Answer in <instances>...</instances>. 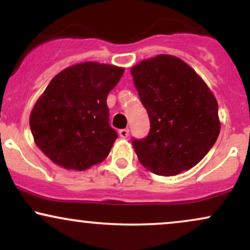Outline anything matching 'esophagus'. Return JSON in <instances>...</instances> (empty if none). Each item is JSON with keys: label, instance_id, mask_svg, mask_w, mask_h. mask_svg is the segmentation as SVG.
<instances>
[{"label": "esophagus", "instance_id": "1", "mask_svg": "<svg viewBox=\"0 0 250 250\" xmlns=\"http://www.w3.org/2000/svg\"><path fill=\"white\" fill-rule=\"evenodd\" d=\"M119 135L122 137V139H127L129 136V130L128 129H121V130L119 131Z\"/></svg>", "mask_w": 250, "mask_h": 250}]
</instances>
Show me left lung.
Returning a JSON list of instances; mask_svg holds the SVG:
<instances>
[{"mask_svg":"<svg viewBox=\"0 0 250 250\" xmlns=\"http://www.w3.org/2000/svg\"><path fill=\"white\" fill-rule=\"evenodd\" d=\"M130 71L150 120L148 136L133 141L139 161L161 176L193 168L220 134L213 91L190 65L167 54L143 60Z\"/></svg>","mask_w":250,"mask_h":250,"instance_id":"obj_1","label":"left lung"}]
</instances>
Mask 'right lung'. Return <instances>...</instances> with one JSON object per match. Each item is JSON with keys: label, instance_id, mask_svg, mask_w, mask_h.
<instances>
[{"label": "right lung", "instance_id": "right-lung-1", "mask_svg": "<svg viewBox=\"0 0 250 250\" xmlns=\"http://www.w3.org/2000/svg\"><path fill=\"white\" fill-rule=\"evenodd\" d=\"M125 68L87 61L60 71L29 117L34 142L60 167L83 171L101 163L117 139L109 125L107 96Z\"/></svg>", "mask_w": 250, "mask_h": 250}]
</instances>
